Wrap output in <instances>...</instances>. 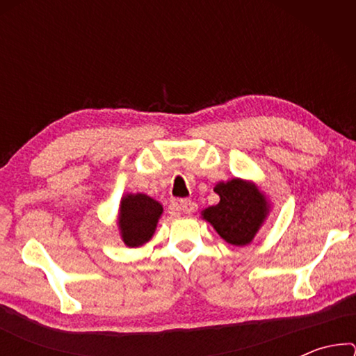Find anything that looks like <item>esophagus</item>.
Masks as SVG:
<instances>
[{
	"label": "esophagus",
	"mask_w": 356,
	"mask_h": 356,
	"mask_svg": "<svg viewBox=\"0 0 356 356\" xmlns=\"http://www.w3.org/2000/svg\"><path fill=\"white\" fill-rule=\"evenodd\" d=\"M196 202L191 200H180L179 201V210L184 213H195L196 212Z\"/></svg>",
	"instance_id": "1"
}]
</instances>
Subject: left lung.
<instances>
[{
	"mask_svg": "<svg viewBox=\"0 0 356 356\" xmlns=\"http://www.w3.org/2000/svg\"><path fill=\"white\" fill-rule=\"evenodd\" d=\"M213 191L220 196V202L204 210L202 216L227 243L248 245L267 215L265 196L242 179L220 182Z\"/></svg>",
	"mask_w": 356,
	"mask_h": 356,
	"instance_id": "1",
	"label": "left lung"
}]
</instances>
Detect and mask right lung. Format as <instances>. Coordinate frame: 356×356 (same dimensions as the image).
<instances>
[{
	"label": "right lung",
	"mask_w": 356,
	"mask_h": 356,
	"mask_svg": "<svg viewBox=\"0 0 356 356\" xmlns=\"http://www.w3.org/2000/svg\"><path fill=\"white\" fill-rule=\"evenodd\" d=\"M163 207L146 195H129L120 202L119 226L127 246H140L152 237Z\"/></svg>",
	"instance_id": "right-lung-1"
}]
</instances>
